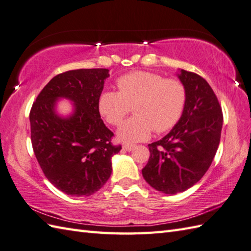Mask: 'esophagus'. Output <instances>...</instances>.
I'll return each mask as SVG.
<instances>
[{
  "label": "esophagus",
  "mask_w": 251,
  "mask_h": 251,
  "mask_svg": "<svg viewBox=\"0 0 251 251\" xmlns=\"http://www.w3.org/2000/svg\"><path fill=\"white\" fill-rule=\"evenodd\" d=\"M134 147H135L134 145H130V144H125L124 146H122V148H124V150L126 151H131Z\"/></svg>",
  "instance_id": "esophagus-1"
}]
</instances>
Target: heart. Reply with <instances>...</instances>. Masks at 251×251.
Here are the masks:
<instances>
[{"instance_id":"b5f03b06","label":"heart","mask_w":251,"mask_h":251,"mask_svg":"<svg viewBox=\"0 0 251 251\" xmlns=\"http://www.w3.org/2000/svg\"><path fill=\"white\" fill-rule=\"evenodd\" d=\"M119 92L103 91L97 100L100 116L111 126H119L133 107L135 117L122 125L117 136L121 142L147 140L151 131L160 133L175 126L186 100L185 86L176 79L147 71H134L117 80Z\"/></svg>"}]
</instances>
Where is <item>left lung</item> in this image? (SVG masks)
Wrapping results in <instances>:
<instances>
[{"instance_id": "obj_1", "label": "left lung", "mask_w": 251, "mask_h": 251, "mask_svg": "<svg viewBox=\"0 0 251 251\" xmlns=\"http://www.w3.org/2000/svg\"><path fill=\"white\" fill-rule=\"evenodd\" d=\"M177 76L186 91L182 116L166 136L148 144L151 156L142 170L151 187L168 195L188 190L204 176L223 125L221 106L207 81L183 69Z\"/></svg>"}]
</instances>
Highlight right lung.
I'll list each match as a JSON object with an SVG mask.
<instances>
[{"mask_svg":"<svg viewBox=\"0 0 251 251\" xmlns=\"http://www.w3.org/2000/svg\"><path fill=\"white\" fill-rule=\"evenodd\" d=\"M109 70L78 69L57 75L44 86L30 111L31 143L44 176L70 196H90L111 175V157L121 146L100 119L97 100ZM61 98L73 103L67 117L55 110Z\"/></svg>","mask_w":251,"mask_h":251,"instance_id":"right-lung-1","label":"right lung"}]
</instances>
